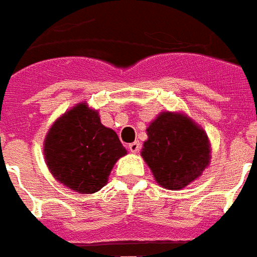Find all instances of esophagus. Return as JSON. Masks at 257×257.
I'll return each mask as SVG.
<instances>
[{"label": "esophagus", "instance_id": "1", "mask_svg": "<svg viewBox=\"0 0 257 257\" xmlns=\"http://www.w3.org/2000/svg\"><path fill=\"white\" fill-rule=\"evenodd\" d=\"M128 150H130L131 153H134V154L139 153V150H141V143H139L138 141L133 142V143L128 145Z\"/></svg>", "mask_w": 257, "mask_h": 257}]
</instances>
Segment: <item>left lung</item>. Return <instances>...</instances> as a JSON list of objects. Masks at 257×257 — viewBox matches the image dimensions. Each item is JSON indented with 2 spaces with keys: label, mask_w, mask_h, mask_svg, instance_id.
Instances as JSON below:
<instances>
[{
  "label": "left lung",
  "mask_w": 257,
  "mask_h": 257,
  "mask_svg": "<svg viewBox=\"0 0 257 257\" xmlns=\"http://www.w3.org/2000/svg\"><path fill=\"white\" fill-rule=\"evenodd\" d=\"M147 135L142 157L164 188H184L210 163L207 134L187 116L162 112L149 126Z\"/></svg>",
  "instance_id": "1"
}]
</instances>
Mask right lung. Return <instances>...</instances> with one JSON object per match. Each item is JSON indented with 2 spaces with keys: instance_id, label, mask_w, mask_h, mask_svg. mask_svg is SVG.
I'll list each match as a JSON object with an SVG mask.
<instances>
[{
  "instance_id": "right-lung-1",
  "label": "right lung",
  "mask_w": 257,
  "mask_h": 257,
  "mask_svg": "<svg viewBox=\"0 0 257 257\" xmlns=\"http://www.w3.org/2000/svg\"><path fill=\"white\" fill-rule=\"evenodd\" d=\"M44 151L55 179L79 194L99 191L115 162L127 154L115 131L104 127L98 112L86 103L71 108L51 126Z\"/></svg>"
}]
</instances>
